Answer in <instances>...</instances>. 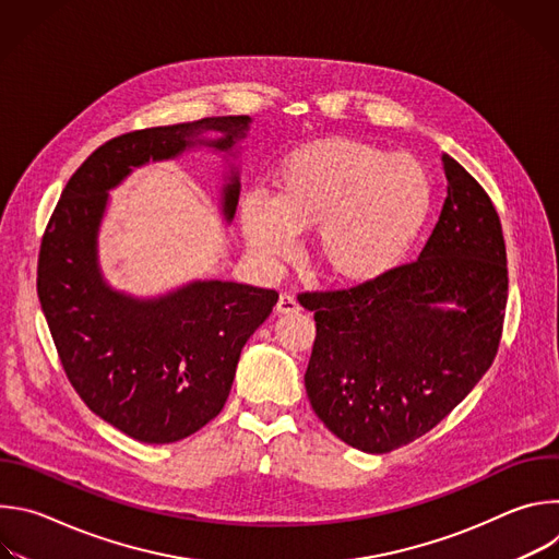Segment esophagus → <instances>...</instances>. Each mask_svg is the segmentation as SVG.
<instances>
[{
  "label": "esophagus",
  "mask_w": 559,
  "mask_h": 559,
  "mask_svg": "<svg viewBox=\"0 0 559 559\" xmlns=\"http://www.w3.org/2000/svg\"><path fill=\"white\" fill-rule=\"evenodd\" d=\"M276 311L278 313H298L300 311V305H298V300L294 298V294H281V298H278V302H276Z\"/></svg>",
  "instance_id": "obj_1"
}]
</instances>
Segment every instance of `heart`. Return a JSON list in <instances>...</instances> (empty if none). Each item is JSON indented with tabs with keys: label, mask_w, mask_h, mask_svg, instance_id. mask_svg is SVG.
<instances>
[{
	"label": "heart",
	"mask_w": 559,
	"mask_h": 559,
	"mask_svg": "<svg viewBox=\"0 0 559 559\" xmlns=\"http://www.w3.org/2000/svg\"><path fill=\"white\" fill-rule=\"evenodd\" d=\"M433 205V183L412 154L356 139L294 150L276 175V197L257 188L241 203V229L263 259H289L298 229L316 227L313 254L345 283L382 276L403 261Z\"/></svg>",
	"instance_id": "heart-1"
}]
</instances>
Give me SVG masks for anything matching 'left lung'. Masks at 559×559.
I'll return each mask as SVG.
<instances>
[{
    "label": "left lung",
    "instance_id": "1",
    "mask_svg": "<svg viewBox=\"0 0 559 559\" xmlns=\"http://www.w3.org/2000/svg\"><path fill=\"white\" fill-rule=\"evenodd\" d=\"M447 199L420 257L378 278L298 296L313 311V414L354 449L389 453L444 420L500 347L509 298L502 223L487 190L442 154ZM465 309L442 312L436 301Z\"/></svg>",
    "mask_w": 559,
    "mask_h": 559
}]
</instances>
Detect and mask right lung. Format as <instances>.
I'll use <instances>...</instances> for the list:
<instances>
[{
  "label": "right lung",
  "instance_id": "add662e5",
  "mask_svg": "<svg viewBox=\"0 0 559 559\" xmlns=\"http://www.w3.org/2000/svg\"><path fill=\"white\" fill-rule=\"evenodd\" d=\"M250 117H210L126 132L99 145L66 183L37 261V296L59 362L86 407L126 436L168 444L216 418L248 338L272 313L278 292L243 283H192L166 298L132 300L106 287L95 238L110 188L150 158H170L203 130L227 150ZM238 177L225 186L227 221Z\"/></svg>",
  "mask_w": 559,
  "mask_h": 559
}]
</instances>
